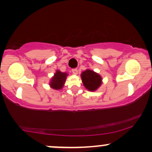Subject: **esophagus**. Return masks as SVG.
<instances>
[{
	"mask_svg": "<svg viewBox=\"0 0 152 152\" xmlns=\"http://www.w3.org/2000/svg\"><path fill=\"white\" fill-rule=\"evenodd\" d=\"M71 71H72L73 74H78V69H73Z\"/></svg>",
	"mask_w": 152,
	"mask_h": 152,
	"instance_id": "1",
	"label": "esophagus"
}]
</instances>
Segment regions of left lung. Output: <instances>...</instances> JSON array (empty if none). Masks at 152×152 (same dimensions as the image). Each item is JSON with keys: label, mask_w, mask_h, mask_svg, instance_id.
Masks as SVG:
<instances>
[{"label": "left lung", "mask_w": 152, "mask_h": 152, "mask_svg": "<svg viewBox=\"0 0 152 152\" xmlns=\"http://www.w3.org/2000/svg\"><path fill=\"white\" fill-rule=\"evenodd\" d=\"M81 79L83 85L88 90L96 91L102 84L100 75L91 70H86L81 74Z\"/></svg>", "instance_id": "1"}]
</instances>
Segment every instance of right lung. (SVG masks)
I'll use <instances>...</instances> for the list:
<instances>
[{
  "mask_svg": "<svg viewBox=\"0 0 152 152\" xmlns=\"http://www.w3.org/2000/svg\"><path fill=\"white\" fill-rule=\"evenodd\" d=\"M67 74L66 73H62L61 71H57L56 73L54 74V76L51 78L50 85L54 89H61L64 86V83L66 81Z\"/></svg>",
  "mask_w": 152,
  "mask_h": 152,
  "instance_id": "obj_1",
  "label": "right lung"
}]
</instances>
